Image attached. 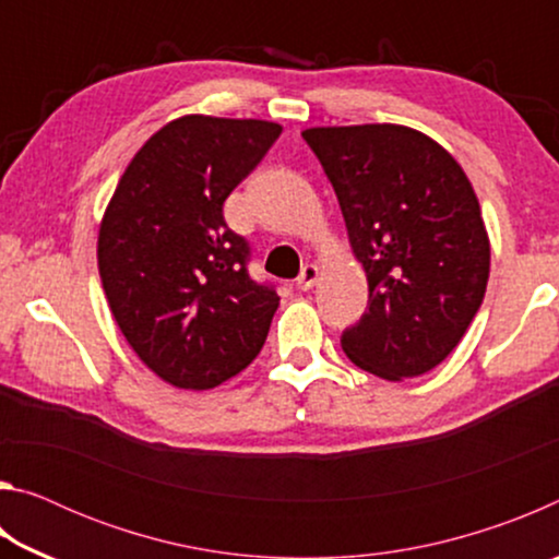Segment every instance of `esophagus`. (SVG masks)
<instances>
[{
  "instance_id": "34e87169",
  "label": "esophagus",
  "mask_w": 559,
  "mask_h": 559,
  "mask_svg": "<svg viewBox=\"0 0 559 559\" xmlns=\"http://www.w3.org/2000/svg\"><path fill=\"white\" fill-rule=\"evenodd\" d=\"M318 278H320V269L316 266V263H306V266L300 269V276L296 278V286L300 290H310L318 283Z\"/></svg>"
}]
</instances>
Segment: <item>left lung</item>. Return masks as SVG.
I'll return each instance as SVG.
<instances>
[{
	"mask_svg": "<svg viewBox=\"0 0 559 559\" xmlns=\"http://www.w3.org/2000/svg\"><path fill=\"white\" fill-rule=\"evenodd\" d=\"M337 194L370 302L345 330L359 370L402 382L451 355L486 296L490 241L447 147L394 122L302 130Z\"/></svg>",
	"mask_w": 559,
	"mask_h": 559,
	"instance_id": "left-lung-1",
	"label": "left lung"
}]
</instances>
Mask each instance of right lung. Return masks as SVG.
Returning <instances> with one entry per match:
<instances>
[{"instance_id": "add662e5", "label": "right lung", "mask_w": 559, "mask_h": 559, "mask_svg": "<svg viewBox=\"0 0 559 559\" xmlns=\"http://www.w3.org/2000/svg\"><path fill=\"white\" fill-rule=\"evenodd\" d=\"M281 130L200 112L169 120L130 159L100 219L110 313L147 370L177 390L231 380L266 343L281 298L249 278V246L222 206Z\"/></svg>"}]
</instances>
